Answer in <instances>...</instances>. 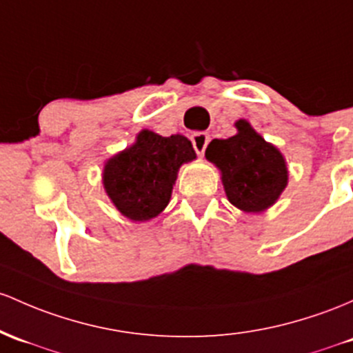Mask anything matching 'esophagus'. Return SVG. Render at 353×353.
I'll list each match as a JSON object with an SVG mask.
<instances>
[{
	"mask_svg": "<svg viewBox=\"0 0 353 353\" xmlns=\"http://www.w3.org/2000/svg\"><path fill=\"white\" fill-rule=\"evenodd\" d=\"M191 142H192V147H194V150L197 154H204V150H206V147L209 144V134L194 132L191 135Z\"/></svg>",
	"mask_w": 353,
	"mask_h": 353,
	"instance_id": "obj_1",
	"label": "esophagus"
}]
</instances>
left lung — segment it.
Instances as JSON below:
<instances>
[{
    "label": "left lung",
    "mask_w": 353,
    "mask_h": 353,
    "mask_svg": "<svg viewBox=\"0 0 353 353\" xmlns=\"http://www.w3.org/2000/svg\"><path fill=\"white\" fill-rule=\"evenodd\" d=\"M238 134L230 139H214L206 157L223 172L228 199L236 208L259 212L270 208L288 183L285 159L246 120L236 122Z\"/></svg>",
    "instance_id": "left-lung-1"
}]
</instances>
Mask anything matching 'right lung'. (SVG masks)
<instances>
[{
    "instance_id": "obj_1",
    "label": "right lung",
    "mask_w": 353,
    "mask_h": 353,
    "mask_svg": "<svg viewBox=\"0 0 353 353\" xmlns=\"http://www.w3.org/2000/svg\"><path fill=\"white\" fill-rule=\"evenodd\" d=\"M192 159L194 149L183 135L162 137L142 130L132 147L107 162L103 185L123 216L152 219L168 206L177 169Z\"/></svg>"
}]
</instances>
